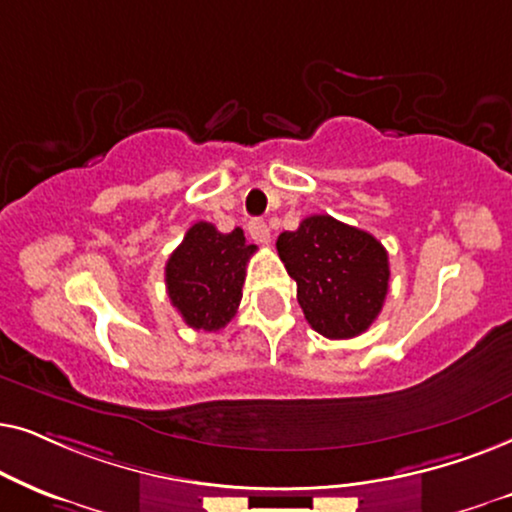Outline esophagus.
Returning a JSON list of instances; mask_svg holds the SVG:
<instances>
[{"mask_svg":"<svg viewBox=\"0 0 512 512\" xmlns=\"http://www.w3.org/2000/svg\"><path fill=\"white\" fill-rule=\"evenodd\" d=\"M248 234L255 243H269V238H271V231H269L267 222H264V220H250L248 222Z\"/></svg>","mask_w":512,"mask_h":512,"instance_id":"esophagus-1","label":"esophagus"}]
</instances>
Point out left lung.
<instances>
[{
  "instance_id": "1",
  "label": "left lung",
  "mask_w": 512,
  "mask_h": 512,
  "mask_svg": "<svg viewBox=\"0 0 512 512\" xmlns=\"http://www.w3.org/2000/svg\"><path fill=\"white\" fill-rule=\"evenodd\" d=\"M276 248L295 278L306 320L320 335L351 339L377 320L391 269L372 234L330 215H311L297 231H283Z\"/></svg>"
}]
</instances>
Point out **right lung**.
Returning <instances> with one entry per match:
<instances>
[{
	"label": "right lung",
	"mask_w": 512,
	"mask_h": 512,
	"mask_svg": "<svg viewBox=\"0 0 512 512\" xmlns=\"http://www.w3.org/2000/svg\"><path fill=\"white\" fill-rule=\"evenodd\" d=\"M257 245L243 229L229 234L210 222H196L166 262L170 304L194 330L217 332L234 318L241 304L245 267Z\"/></svg>",
	"instance_id": "obj_1"
}]
</instances>
